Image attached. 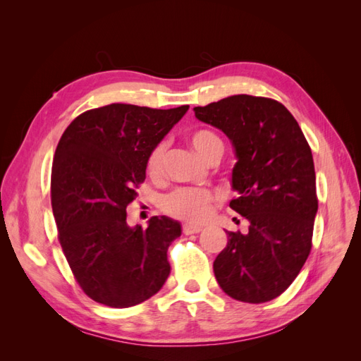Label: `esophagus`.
Returning a JSON list of instances; mask_svg holds the SVG:
<instances>
[{"mask_svg":"<svg viewBox=\"0 0 361 361\" xmlns=\"http://www.w3.org/2000/svg\"><path fill=\"white\" fill-rule=\"evenodd\" d=\"M202 231L200 226H192V224H183L182 226V233L183 235H194L199 233Z\"/></svg>","mask_w":361,"mask_h":361,"instance_id":"esophagus-1","label":"esophagus"}]
</instances>
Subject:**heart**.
Wrapping results in <instances>:
<instances>
[{
    "label": "heart",
    "instance_id": "b5f03b06",
    "mask_svg": "<svg viewBox=\"0 0 361 361\" xmlns=\"http://www.w3.org/2000/svg\"><path fill=\"white\" fill-rule=\"evenodd\" d=\"M188 141L197 154L206 161H218L224 152L221 137L212 129L197 128L188 134ZM167 145L159 141L152 147L146 159V171L149 176L158 180L164 174ZM215 203V194L204 188H178L169 192L161 202V209L169 216L187 223H200L209 215Z\"/></svg>",
    "mask_w": 361,
    "mask_h": 361
}]
</instances>
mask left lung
Segmentation results:
<instances>
[{"label": "left lung", "instance_id": "8db88e82", "mask_svg": "<svg viewBox=\"0 0 361 361\" xmlns=\"http://www.w3.org/2000/svg\"><path fill=\"white\" fill-rule=\"evenodd\" d=\"M194 111L232 140L238 195L231 207L250 223L247 233L227 232L215 279L233 300H274L312 250L318 195L310 146L288 108L271 97L235 94Z\"/></svg>", "mask_w": 361, "mask_h": 361}]
</instances>
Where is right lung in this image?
I'll use <instances>...</instances> for the list:
<instances>
[{
	"label": "right lung",
	"mask_w": 361,
	"mask_h": 361,
	"mask_svg": "<svg viewBox=\"0 0 361 361\" xmlns=\"http://www.w3.org/2000/svg\"><path fill=\"white\" fill-rule=\"evenodd\" d=\"M188 108H93L59 141L51 173L59 241L76 283L96 302L130 307L155 295L170 274L167 250L180 224L152 216L146 228H130L126 207L146 179L149 152Z\"/></svg>",
	"instance_id": "obj_1"
}]
</instances>
